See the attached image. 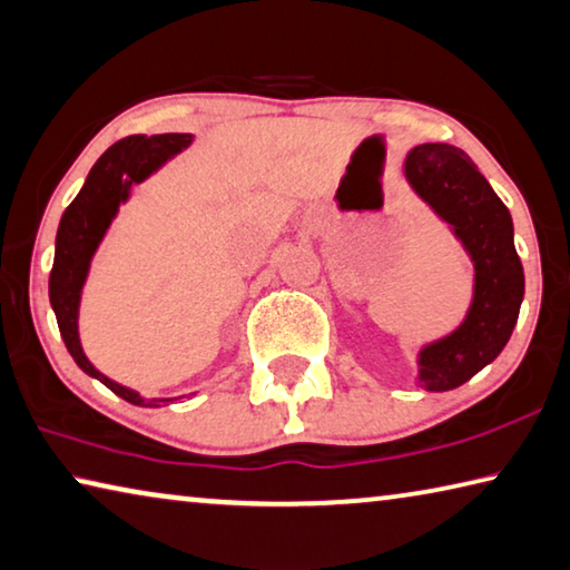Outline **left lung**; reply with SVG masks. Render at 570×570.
<instances>
[{
  "label": "left lung",
  "mask_w": 570,
  "mask_h": 570,
  "mask_svg": "<svg viewBox=\"0 0 570 570\" xmlns=\"http://www.w3.org/2000/svg\"><path fill=\"white\" fill-rule=\"evenodd\" d=\"M403 175L474 264L466 317L419 352V383L433 393L454 391L508 345L525 294V274L514 250L510 210L466 151L451 144H419L405 155Z\"/></svg>",
  "instance_id": "obj_1"
}]
</instances>
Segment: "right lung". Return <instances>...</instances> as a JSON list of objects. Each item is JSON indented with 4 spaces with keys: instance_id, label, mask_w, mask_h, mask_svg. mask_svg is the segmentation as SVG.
<instances>
[{
    "instance_id": "1",
    "label": "right lung",
    "mask_w": 570,
    "mask_h": 570,
    "mask_svg": "<svg viewBox=\"0 0 570 570\" xmlns=\"http://www.w3.org/2000/svg\"><path fill=\"white\" fill-rule=\"evenodd\" d=\"M189 144H193V134H155V137L137 134L108 147L88 171L86 185L80 187L76 200L62 213L56 238V261L50 271V304L70 357L86 375L101 381L119 399L134 405H147V409L177 399H141L137 391L111 381L90 365L78 337L80 294H83L90 261L101 246L108 225L119 213V205L129 200L131 187L155 175L167 159L179 155Z\"/></svg>"
}]
</instances>
